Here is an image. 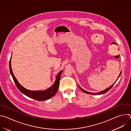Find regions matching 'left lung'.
Instances as JSON below:
<instances>
[{
  "instance_id": "left-lung-1",
  "label": "left lung",
  "mask_w": 131,
  "mask_h": 131,
  "mask_svg": "<svg viewBox=\"0 0 131 131\" xmlns=\"http://www.w3.org/2000/svg\"><path fill=\"white\" fill-rule=\"evenodd\" d=\"M121 72L122 71H121L120 72V74H119V76H118V78H117V80L116 81V82L113 84H112L110 87H109L108 88H107V89H105V90H103V91H101V92H97V93H91V92H88V91H85L84 90H83V89H82L79 85H78V86L79 87V88L83 91V92H84V93H86V94H92V95H99V94H104V93H106L107 92H108L112 87L113 86V85L115 84V83L116 82V81H117V80L118 79V78H119V77L120 76V75H121Z\"/></svg>"
}]
</instances>
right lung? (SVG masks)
<instances>
[{"mask_svg": "<svg viewBox=\"0 0 131 131\" xmlns=\"http://www.w3.org/2000/svg\"><path fill=\"white\" fill-rule=\"evenodd\" d=\"M12 57V55H11ZM11 57L10 60V63H9V67H10V73L11 74V76L13 78V79L15 82V84H16L17 89L19 90V91L22 93L23 94L25 95L26 96L33 99L34 100H36L38 101H46L47 100H49L54 96L55 94L57 93L59 86V83H60V77L61 76V74L62 73L63 70H61L57 76L56 77L55 81L53 84L48 88L47 90H42V91H31L27 90L24 88L22 85L20 84V83L18 82L16 78L15 77L14 74L13 73L12 68H11Z\"/></svg>", "mask_w": 131, "mask_h": 131, "instance_id": "1", "label": "right lung"}]
</instances>
